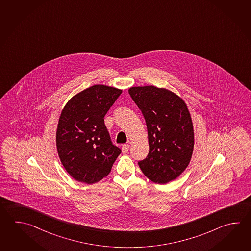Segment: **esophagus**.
<instances>
[{
	"mask_svg": "<svg viewBox=\"0 0 251 251\" xmlns=\"http://www.w3.org/2000/svg\"><path fill=\"white\" fill-rule=\"evenodd\" d=\"M128 149H129V145L125 144V145H123V148H122V151H123V153H127L128 152Z\"/></svg>",
	"mask_w": 251,
	"mask_h": 251,
	"instance_id": "obj_1",
	"label": "esophagus"
}]
</instances>
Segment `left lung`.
<instances>
[{"mask_svg":"<svg viewBox=\"0 0 251 251\" xmlns=\"http://www.w3.org/2000/svg\"><path fill=\"white\" fill-rule=\"evenodd\" d=\"M128 93L148 128L149 154L138 165L151 181L166 184L184 172L192 157L194 130L189 108L164 87H132Z\"/></svg>","mask_w":251,"mask_h":251,"instance_id":"1","label":"left lung"}]
</instances>
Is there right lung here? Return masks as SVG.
<instances>
[{"label": "right lung", "instance_id": "add662e5", "mask_svg": "<svg viewBox=\"0 0 251 251\" xmlns=\"http://www.w3.org/2000/svg\"><path fill=\"white\" fill-rule=\"evenodd\" d=\"M122 92L94 85L73 96L62 110L57 152L67 173L79 182L93 184L106 177L122 152L111 142L103 119Z\"/></svg>", "mask_w": 251, "mask_h": 251}]
</instances>
